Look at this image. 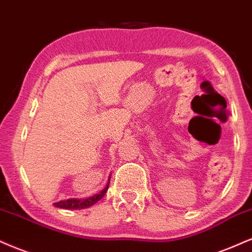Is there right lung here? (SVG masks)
<instances>
[{
	"mask_svg": "<svg viewBox=\"0 0 252 252\" xmlns=\"http://www.w3.org/2000/svg\"><path fill=\"white\" fill-rule=\"evenodd\" d=\"M109 183H110V176H109L108 183H107V186L104 187V189L101 190L98 193H96V195L87 197V198H68V199H64V201H60L57 203H54V204H55V207H57V208L72 209V210L89 208V207H92V205L95 204V203L98 202L99 199H101L102 197L105 195V192L108 191Z\"/></svg>",
	"mask_w": 252,
	"mask_h": 252,
	"instance_id": "obj_1",
	"label": "right lung"
}]
</instances>
